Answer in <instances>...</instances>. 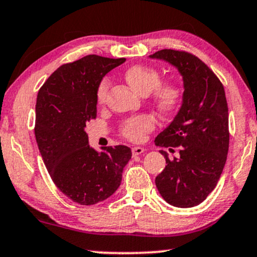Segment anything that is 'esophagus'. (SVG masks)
I'll return each instance as SVG.
<instances>
[{
	"mask_svg": "<svg viewBox=\"0 0 257 257\" xmlns=\"http://www.w3.org/2000/svg\"><path fill=\"white\" fill-rule=\"evenodd\" d=\"M132 152H133V156H134V157L140 156V154L145 152V148L144 147H134L132 150Z\"/></svg>",
	"mask_w": 257,
	"mask_h": 257,
	"instance_id": "obj_1",
	"label": "esophagus"
}]
</instances>
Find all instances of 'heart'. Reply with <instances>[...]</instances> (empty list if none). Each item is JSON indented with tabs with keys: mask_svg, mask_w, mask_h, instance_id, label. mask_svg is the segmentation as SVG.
<instances>
[{
	"mask_svg": "<svg viewBox=\"0 0 257 257\" xmlns=\"http://www.w3.org/2000/svg\"><path fill=\"white\" fill-rule=\"evenodd\" d=\"M128 85L141 94H148L154 105L162 111L174 110L181 99V88L175 81H159L160 75L157 69L147 66H133L124 72ZM109 81L103 79L97 88L99 103L104 100ZM154 128V118L150 115H138L124 120L122 124L123 137L132 141H140L147 132Z\"/></svg>",
	"mask_w": 257,
	"mask_h": 257,
	"instance_id": "b5f03b06",
	"label": "heart"
}]
</instances>
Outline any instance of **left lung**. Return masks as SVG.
Masks as SVG:
<instances>
[{
    "label": "left lung",
    "instance_id": "left-lung-1",
    "mask_svg": "<svg viewBox=\"0 0 257 257\" xmlns=\"http://www.w3.org/2000/svg\"><path fill=\"white\" fill-rule=\"evenodd\" d=\"M148 57L171 64L183 80L181 107L154 140L157 146L179 147V156L170 160L160 151L166 166L156 177V185L169 205L190 208L211 194L226 163L230 135L224 86L188 52L165 49Z\"/></svg>",
    "mask_w": 257,
    "mask_h": 257
}]
</instances>
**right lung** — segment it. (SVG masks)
<instances>
[{"label": "right lung", "mask_w": 257, "mask_h": 257, "mask_svg": "<svg viewBox=\"0 0 257 257\" xmlns=\"http://www.w3.org/2000/svg\"><path fill=\"white\" fill-rule=\"evenodd\" d=\"M125 58L88 55L63 64L39 89L36 140L49 175L64 195L83 206L101 202L118 189L132 150L118 145L94 150L86 124L97 116V88Z\"/></svg>", "instance_id": "right-lung-1"}]
</instances>
